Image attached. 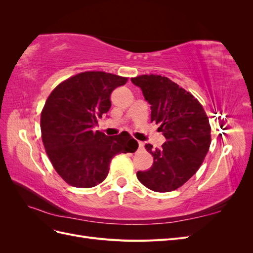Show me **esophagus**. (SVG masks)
I'll use <instances>...</instances> for the list:
<instances>
[{
	"instance_id": "esophagus-1",
	"label": "esophagus",
	"mask_w": 253,
	"mask_h": 253,
	"mask_svg": "<svg viewBox=\"0 0 253 253\" xmlns=\"http://www.w3.org/2000/svg\"><path fill=\"white\" fill-rule=\"evenodd\" d=\"M143 147H144L143 142H142V141H138V149H139V150H143Z\"/></svg>"
}]
</instances>
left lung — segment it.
I'll list each match as a JSON object with an SVG mask.
<instances>
[{"mask_svg":"<svg viewBox=\"0 0 253 253\" xmlns=\"http://www.w3.org/2000/svg\"><path fill=\"white\" fill-rule=\"evenodd\" d=\"M151 105V121L159 124L167 141L162 148L145 144L154 163L137 178L155 192L181 187L200 169L211 143L209 119L197 99L167 77L142 75L132 78Z\"/></svg>","mask_w":253,"mask_h":253,"instance_id":"1","label":"left lung"}]
</instances>
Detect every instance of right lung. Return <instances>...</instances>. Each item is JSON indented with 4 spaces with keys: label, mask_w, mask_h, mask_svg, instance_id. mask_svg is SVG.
Listing matches in <instances>:
<instances>
[{
    "label": "right lung",
    "mask_w": 253,
    "mask_h": 253,
    "mask_svg": "<svg viewBox=\"0 0 253 253\" xmlns=\"http://www.w3.org/2000/svg\"><path fill=\"white\" fill-rule=\"evenodd\" d=\"M126 80L103 72L81 73L60 83L45 102L42 141L55 170L71 186H97L108 176L115 155L138 149L127 132L106 136L93 131L111 108L112 91Z\"/></svg>",
    "instance_id": "add662e5"
}]
</instances>
